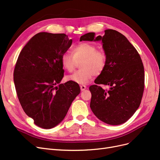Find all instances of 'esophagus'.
<instances>
[{
  "label": "esophagus",
  "mask_w": 160,
  "mask_h": 160,
  "mask_svg": "<svg viewBox=\"0 0 160 160\" xmlns=\"http://www.w3.org/2000/svg\"><path fill=\"white\" fill-rule=\"evenodd\" d=\"M80 88H81V91H84V90L86 89L87 87L85 85H80Z\"/></svg>",
  "instance_id": "esophagus-1"
}]
</instances>
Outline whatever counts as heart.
Masks as SVG:
<instances>
[{
    "label": "heart",
    "mask_w": 160,
    "mask_h": 160,
    "mask_svg": "<svg viewBox=\"0 0 160 160\" xmlns=\"http://www.w3.org/2000/svg\"><path fill=\"white\" fill-rule=\"evenodd\" d=\"M72 55L64 53L61 56V65L65 70L72 72L78 63L81 70L66 77V80L77 84H87L93 75H99L107 65V55L103 51L97 50L91 43L81 42L72 47Z\"/></svg>",
    "instance_id": "obj_1"
}]
</instances>
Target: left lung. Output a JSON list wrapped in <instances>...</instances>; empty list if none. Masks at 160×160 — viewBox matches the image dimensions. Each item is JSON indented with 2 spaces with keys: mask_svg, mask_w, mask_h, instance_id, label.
Segmentation results:
<instances>
[{
  "mask_svg": "<svg viewBox=\"0 0 160 160\" xmlns=\"http://www.w3.org/2000/svg\"><path fill=\"white\" fill-rule=\"evenodd\" d=\"M88 32L80 41H99L107 55L103 71L89 87L91 93L90 108L95 115L104 123L122 124L132 118L141 103L144 90V68L135 48L122 33L113 29L95 37ZM109 85L105 90L98 85Z\"/></svg>",
  "mask_w": 160,
  "mask_h": 160,
  "instance_id": "8db88e82",
  "label": "left lung"
}]
</instances>
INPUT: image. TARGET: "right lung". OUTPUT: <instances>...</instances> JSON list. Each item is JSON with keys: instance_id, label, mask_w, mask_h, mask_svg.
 <instances>
[{"instance_id": "1", "label": "right lung", "mask_w": 160, "mask_h": 160, "mask_svg": "<svg viewBox=\"0 0 160 160\" xmlns=\"http://www.w3.org/2000/svg\"><path fill=\"white\" fill-rule=\"evenodd\" d=\"M71 44L64 33H37L23 47L14 67V83L22 108L43 129L60 123L80 93L77 83L60 84L64 75L61 56Z\"/></svg>"}]
</instances>
